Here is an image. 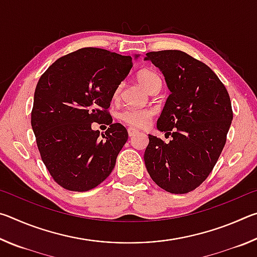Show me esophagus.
Listing matches in <instances>:
<instances>
[{
    "mask_svg": "<svg viewBox=\"0 0 257 257\" xmlns=\"http://www.w3.org/2000/svg\"><path fill=\"white\" fill-rule=\"evenodd\" d=\"M137 134H138V130L134 129V128H128L129 137H133V136H135V135H137Z\"/></svg>",
    "mask_w": 257,
    "mask_h": 257,
    "instance_id": "obj_1",
    "label": "esophagus"
}]
</instances>
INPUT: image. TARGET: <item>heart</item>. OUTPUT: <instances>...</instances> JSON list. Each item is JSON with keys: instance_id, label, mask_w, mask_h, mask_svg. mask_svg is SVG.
Wrapping results in <instances>:
<instances>
[{"instance_id": "obj_1", "label": "heart", "mask_w": 257, "mask_h": 257, "mask_svg": "<svg viewBox=\"0 0 257 257\" xmlns=\"http://www.w3.org/2000/svg\"><path fill=\"white\" fill-rule=\"evenodd\" d=\"M137 80L139 84H142L145 88L151 93L152 90L156 87H161L160 77L156 75L154 71L150 69H144V70L139 71L137 75ZM121 86H116L115 89L113 90V98L116 99L120 96ZM154 115V111L152 108H135V107H127L120 112L119 118L124 123H127L135 128H144L149 124Z\"/></svg>"}]
</instances>
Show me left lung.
Listing matches in <instances>:
<instances>
[{"label": "left lung", "mask_w": 257, "mask_h": 257, "mask_svg": "<svg viewBox=\"0 0 257 257\" xmlns=\"http://www.w3.org/2000/svg\"><path fill=\"white\" fill-rule=\"evenodd\" d=\"M145 60L162 71L171 92L158 129L172 137L165 144L149 135L146 169L162 189L189 193L205 181L219 160L233 115L231 101L211 68L185 52H149Z\"/></svg>", "instance_id": "8db88e82"}]
</instances>
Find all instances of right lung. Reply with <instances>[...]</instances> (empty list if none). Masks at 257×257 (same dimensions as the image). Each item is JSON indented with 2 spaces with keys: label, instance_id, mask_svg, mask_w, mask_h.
Masks as SVG:
<instances>
[{
  "label": "right lung",
  "instance_id": "1",
  "mask_svg": "<svg viewBox=\"0 0 257 257\" xmlns=\"http://www.w3.org/2000/svg\"><path fill=\"white\" fill-rule=\"evenodd\" d=\"M132 68V56L84 47L61 56L41 76L32 127L42 161L62 188L87 191L110 176L128 132L112 123L108 107ZM93 122L110 124L102 139Z\"/></svg>",
  "mask_w": 257,
  "mask_h": 257
}]
</instances>
